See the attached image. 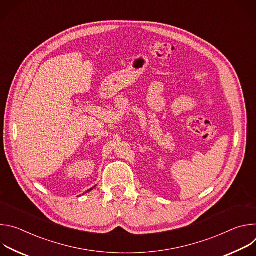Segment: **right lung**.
I'll use <instances>...</instances> for the list:
<instances>
[{
  "label": "right lung",
  "instance_id": "obj_1",
  "mask_svg": "<svg viewBox=\"0 0 256 256\" xmlns=\"http://www.w3.org/2000/svg\"><path fill=\"white\" fill-rule=\"evenodd\" d=\"M91 190H92V188H91ZM88 192H89V190H88Z\"/></svg>",
  "mask_w": 256,
  "mask_h": 256
}]
</instances>
